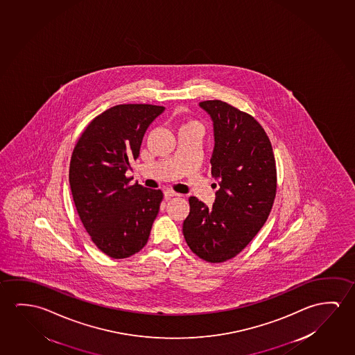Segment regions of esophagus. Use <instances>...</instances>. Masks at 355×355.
I'll return each instance as SVG.
<instances>
[{
	"instance_id": "34e87169",
	"label": "esophagus",
	"mask_w": 355,
	"mask_h": 355,
	"mask_svg": "<svg viewBox=\"0 0 355 355\" xmlns=\"http://www.w3.org/2000/svg\"><path fill=\"white\" fill-rule=\"evenodd\" d=\"M172 197H180V193H175V191H172V189H166V191H164V198L169 199V198Z\"/></svg>"
}]
</instances>
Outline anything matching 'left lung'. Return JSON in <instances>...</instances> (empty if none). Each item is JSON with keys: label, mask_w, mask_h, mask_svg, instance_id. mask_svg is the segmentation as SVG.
Listing matches in <instances>:
<instances>
[{"label": "left lung", "mask_w": 355, "mask_h": 355, "mask_svg": "<svg viewBox=\"0 0 355 355\" xmlns=\"http://www.w3.org/2000/svg\"><path fill=\"white\" fill-rule=\"evenodd\" d=\"M199 105L214 121L211 175L220 189L213 207L189 198L183 235L202 261L223 263L243 251L273 207L277 166L272 142L251 114L214 99Z\"/></svg>", "instance_id": "8db88e82"}]
</instances>
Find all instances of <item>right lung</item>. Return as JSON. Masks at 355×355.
Listing matches in <instances>:
<instances>
[{"mask_svg": "<svg viewBox=\"0 0 355 355\" xmlns=\"http://www.w3.org/2000/svg\"><path fill=\"white\" fill-rule=\"evenodd\" d=\"M164 110L118 104L88 124L72 151L69 182L82 224L101 251L121 259L141 251L164 199L161 189L130 184L148 125Z\"/></svg>", "mask_w": 355, "mask_h": 355, "instance_id": "obj_1", "label": "right lung"}]
</instances>
